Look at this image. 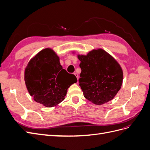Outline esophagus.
Masks as SVG:
<instances>
[{"label": "esophagus", "instance_id": "esophagus-1", "mask_svg": "<svg viewBox=\"0 0 150 150\" xmlns=\"http://www.w3.org/2000/svg\"><path fill=\"white\" fill-rule=\"evenodd\" d=\"M74 74L75 75V76L76 77V78H77V79H78V78H79V77H78V74H77V73H76V72H74Z\"/></svg>", "mask_w": 150, "mask_h": 150}]
</instances>
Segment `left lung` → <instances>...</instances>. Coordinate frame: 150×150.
<instances>
[{
    "instance_id": "left-lung-1",
    "label": "left lung",
    "mask_w": 150,
    "mask_h": 150,
    "mask_svg": "<svg viewBox=\"0 0 150 150\" xmlns=\"http://www.w3.org/2000/svg\"><path fill=\"white\" fill-rule=\"evenodd\" d=\"M78 58L81 69L79 86L84 98L96 105L112 100L123 80V72L119 63L100 48L93 49L86 55L78 54Z\"/></svg>"
}]
</instances>
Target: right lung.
<instances>
[{"mask_svg":"<svg viewBox=\"0 0 150 150\" xmlns=\"http://www.w3.org/2000/svg\"><path fill=\"white\" fill-rule=\"evenodd\" d=\"M24 81L34 100L47 108L57 106L64 99L67 89L77 82L61 65L59 57L51 48L39 51L28 62Z\"/></svg>","mask_w":150,"mask_h":150,"instance_id":"add662e5","label":"right lung"}]
</instances>
